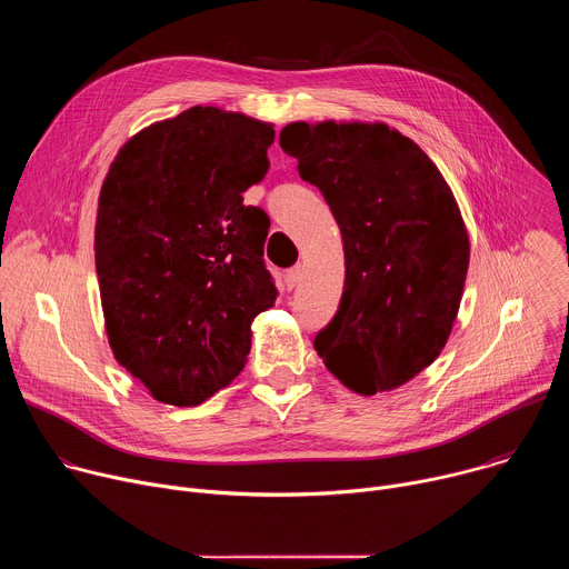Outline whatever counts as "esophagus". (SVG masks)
<instances>
[{"label":"esophagus","instance_id":"34e87169","mask_svg":"<svg viewBox=\"0 0 569 569\" xmlns=\"http://www.w3.org/2000/svg\"><path fill=\"white\" fill-rule=\"evenodd\" d=\"M301 266H295V268H290V270H286V274H283V279H286V286H288V290H292L297 283H299V279H301Z\"/></svg>","mask_w":569,"mask_h":569}]
</instances>
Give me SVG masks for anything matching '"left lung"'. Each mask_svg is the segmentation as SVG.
<instances>
[{
    "label": "left lung",
    "mask_w": 569,
    "mask_h": 569,
    "mask_svg": "<svg viewBox=\"0 0 569 569\" xmlns=\"http://www.w3.org/2000/svg\"><path fill=\"white\" fill-rule=\"evenodd\" d=\"M279 143L329 202L345 246L342 301L315 351L360 396L410 382L448 342L470 261L448 182L380 121H295Z\"/></svg>",
    "instance_id": "8db88e82"
}]
</instances>
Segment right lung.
Instances as JSON below:
<instances>
[{
  "instance_id": "right-lung-1",
  "label": "right lung",
  "mask_w": 569,
  "mask_h": 569,
  "mask_svg": "<svg viewBox=\"0 0 569 569\" xmlns=\"http://www.w3.org/2000/svg\"><path fill=\"white\" fill-rule=\"evenodd\" d=\"M272 123L189 108L130 137L99 196L97 274L112 353L148 393L193 408L248 362L274 306L270 220L242 204L268 169Z\"/></svg>"
}]
</instances>
